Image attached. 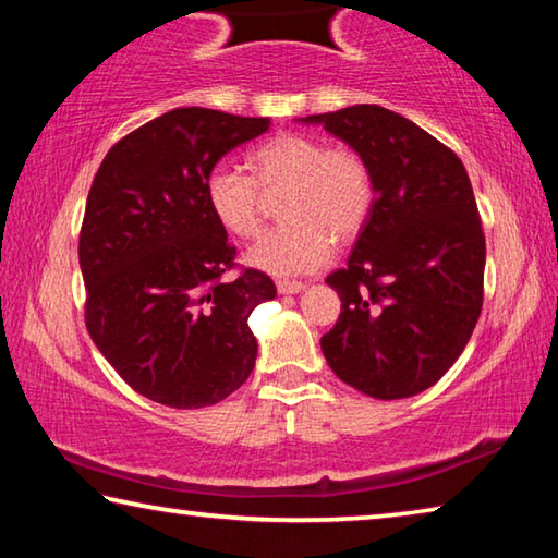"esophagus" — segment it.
Returning <instances> with one entry per match:
<instances>
[{
    "mask_svg": "<svg viewBox=\"0 0 558 558\" xmlns=\"http://www.w3.org/2000/svg\"><path fill=\"white\" fill-rule=\"evenodd\" d=\"M276 288H278V292H282V295H295V292L305 290V286H302V282H298V280H278Z\"/></svg>",
    "mask_w": 558,
    "mask_h": 558,
    "instance_id": "esophagus-1",
    "label": "esophagus"
}]
</instances>
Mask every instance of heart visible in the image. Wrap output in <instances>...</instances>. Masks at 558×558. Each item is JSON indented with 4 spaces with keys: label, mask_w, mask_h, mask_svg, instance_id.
Returning a JSON list of instances; mask_svg holds the SVG:
<instances>
[{
    "label": "heart",
    "mask_w": 558,
    "mask_h": 558,
    "mask_svg": "<svg viewBox=\"0 0 558 558\" xmlns=\"http://www.w3.org/2000/svg\"><path fill=\"white\" fill-rule=\"evenodd\" d=\"M245 177L214 167L204 182V202L219 229L233 239H251L260 223V196L282 189L278 219L248 251L253 268L278 278L323 268L332 256V239L352 241L374 209V174L366 159L349 147L280 132L251 149Z\"/></svg>",
    "instance_id": "1"
}]
</instances>
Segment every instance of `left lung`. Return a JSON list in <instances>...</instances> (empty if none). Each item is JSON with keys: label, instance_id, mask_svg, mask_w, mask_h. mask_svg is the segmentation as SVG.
<instances>
[{"label": "left lung", "instance_id": "obj_1", "mask_svg": "<svg viewBox=\"0 0 558 558\" xmlns=\"http://www.w3.org/2000/svg\"><path fill=\"white\" fill-rule=\"evenodd\" d=\"M302 122L362 155L374 209L347 266L327 276L342 313L323 354L344 384L393 401L426 391L462 354L483 310L485 233L460 157L381 106Z\"/></svg>", "mask_w": 558, "mask_h": 558}]
</instances>
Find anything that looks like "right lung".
<instances>
[{"instance_id": "1", "label": "right lung", "mask_w": 558, "mask_h": 558, "mask_svg": "<svg viewBox=\"0 0 558 558\" xmlns=\"http://www.w3.org/2000/svg\"><path fill=\"white\" fill-rule=\"evenodd\" d=\"M270 128L209 108H174L110 147L81 226L86 327L125 384L169 409H204L248 379L263 270L235 268L204 182L223 155Z\"/></svg>"}]
</instances>
